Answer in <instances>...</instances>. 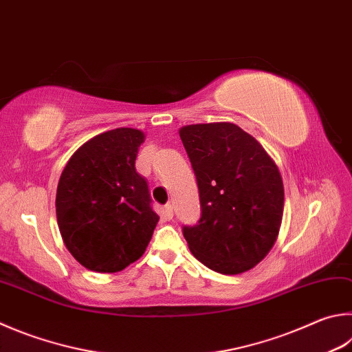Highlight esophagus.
Instances as JSON below:
<instances>
[{"label":"esophagus","instance_id":"obj_1","mask_svg":"<svg viewBox=\"0 0 352 352\" xmlns=\"http://www.w3.org/2000/svg\"><path fill=\"white\" fill-rule=\"evenodd\" d=\"M163 212H164V217L166 219H172V217H174V210H172V206L170 204H166L164 206V209H163Z\"/></svg>","mask_w":352,"mask_h":352}]
</instances>
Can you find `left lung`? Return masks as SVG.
I'll return each instance as SVG.
<instances>
[{
  "label": "left lung",
  "instance_id": "1",
  "mask_svg": "<svg viewBox=\"0 0 352 352\" xmlns=\"http://www.w3.org/2000/svg\"><path fill=\"white\" fill-rule=\"evenodd\" d=\"M180 138L201 204L197 225L183 226L190 252L225 276L252 270L282 225L285 190L277 164L234 123L183 126Z\"/></svg>",
  "mask_w": 352,
  "mask_h": 352
}]
</instances>
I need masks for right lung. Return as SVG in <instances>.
Returning <instances> with one entry per match:
<instances>
[{
    "label": "right lung",
    "mask_w": 352,
    "mask_h": 352,
    "mask_svg": "<svg viewBox=\"0 0 352 352\" xmlns=\"http://www.w3.org/2000/svg\"><path fill=\"white\" fill-rule=\"evenodd\" d=\"M144 133H100L70 157L56 188V221L69 252L95 272L123 271L144 254L160 217L135 170Z\"/></svg>",
    "instance_id": "obj_1"
}]
</instances>
